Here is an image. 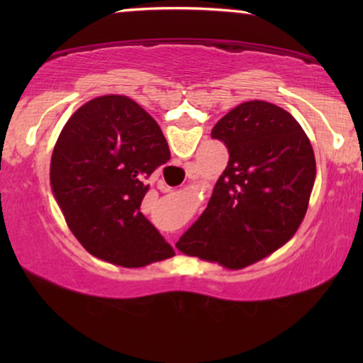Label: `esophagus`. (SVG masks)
I'll return each instance as SVG.
<instances>
[{
	"label": "esophagus",
	"mask_w": 363,
	"mask_h": 363,
	"mask_svg": "<svg viewBox=\"0 0 363 363\" xmlns=\"http://www.w3.org/2000/svg\"><path fill=\"white\" fill-rule=\"evenodd\" d=\"M188 177H190V178H196V177H198V170H196V168H191V170L188 172ZM167 240H168V242H172V245H173V242H175V240H173L172 235H167Z\"/></svg>",
	"instance_id": "1"
}]
</instances>
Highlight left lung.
<instances>
[{
    "label": "left lung",
    "mask_w": 363,
    "mask_h": 363,
    "mask_svg": "<svg viewBox=\"0 0 363 363\" xmlns=\"http://www.w3.org/2000/svg\"><path fill=\"white\" fill-rule=\"evenodd\" d=\"M211 137L230 160L206 210L177 242L188 256L242 269L284 246L304 220L315 157L299 122L284 108L250 101L221 117Z\"/></svg>",
    "instance_id": "obj_1"
}]
</instances>
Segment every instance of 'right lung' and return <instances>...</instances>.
<instances>
[{
	"label": "right lung",
	"mask_w": 363,
	"mask_h": 363,
	"mask_svg": "<svg viewBox=\"0 0 363 363\" xmlns=\"http://www.w3.org/2000/svg\"><path fill=\"white\" fill-rule=\"evenodd\" d=\"M168 160L160 125L127 96L96 97L69 117L49 180L69 230L92 256L143 267L175 255L140 211L143 182Z\"/></svg>",
	"instance_id": "obj_1"
}]
</instances>
